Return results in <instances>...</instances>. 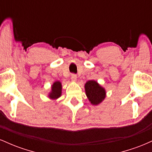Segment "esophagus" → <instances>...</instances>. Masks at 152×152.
Here are the masks:
<instances>
[{"label":"esophagus","mask_w":152,"mask_h":152,"mask_svg":"<svg viewBox=\"0 0 152 152\" xmlns=\"http://www.w3.org/2000/svg\"><path fill=\"white\" fill-rule=\"evenodd\" d=\"M71 80H72V81L76 82V80H77V76H76V75L75 74L71 75Z\"/></svg>","instance_id":"1"}]
</instances>
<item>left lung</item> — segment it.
<instances>
[{"instance_id": "8db88e82", "label": "left lung", "mask_w": 152, "mask_h": 152, "mask_svg": "<svg viewBox=\"0 0 152 152\" xmlns=\"http://www.w3.org/2000/svg\"><path fill=\"white\" fill-rule=\"evenodd\" d=\"M85 92L91 104L94 106L100 104L106 96V91L104 87L95 80H89L85 83Z\"/></svg>"}]
</instances>
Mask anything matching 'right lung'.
Listing matches in <instances>:
<instances>
[{
	"mask_svg": "<svg viewBox=\"0 0 152 152\" xmlns=\"http://www.w3.org/2000/svg\"><path fill=\"white\" fill-rule=\"evenodd\" d=\"M62 84L61 82L56 81L51 85V89L48 94V97L50 100L56 101L61 96Z\"/></svg>",
	"mask_w": 152,
	"mask_h": 152,
	"instance_id": "add662e5",
	"label": "right lung"
}]
</instances>
